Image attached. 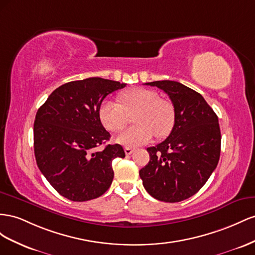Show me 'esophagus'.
Returning <instances> with one entry per match:
<instances>
[{"mask_svg":"<svg viewBox=\"0 0 255 255\" xmlns=\"http://www.w3.org/2000/svg\"><path fill=\"white\" fill-rule=\"evenodd\" d=\"M133 152V148H131V147H129V146H127V147H125V154L127 155V156H129V155H131Z\"/></svg>","mask_w":255,"mask_h":255,"instance_id":"34e87169","label":"esophagus"}]
</instances>
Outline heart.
Here are the masks:
<instances>
[{"mask_svg":"<svg viewBox=\"0 0 255 255\" xmlns=\"http://www.w3.org/2000/svg\"><path fill=\"white\" fill-rule=\"evenodd\" d=\"M120 103L105 100L99 107V118L110 131L119 132L133 116L135 125L123 131L116 141L127 146L147 143L151 137L168 135L175 124V109L169 100L147 89H131L120 94Z\"/></svg>","mask_w":255,"mask_h":255,"instance_id":"obj_1","label":"heart"}]
</instances>
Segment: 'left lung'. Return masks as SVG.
<instances>
[{
  "label": "left lung",
  "instance_id": "8db88e82",
  "mask_svg": "<svg viewBox=\"0 0 255 255\" xmlns=\"http://www.w3.org/2000/svg\"><path fill=\"white\" fill-rule=\"evenodd\" d=\"M145 84L168 94L175 109V124L163 142L147 148L149 161L140 170V177L152 198L168 203L184 201L205 185L219 161L218 116L201 94L179 82Z\"/></svg>",
  "mask_w": 255,
  "mask_h": 255
}]
</instances>
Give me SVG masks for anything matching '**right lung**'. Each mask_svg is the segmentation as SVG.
<instances>
[{
    "instance_id": "obj_1",
    "label": "right lung",
    "mask_w": 255,
    "mask_h": 255,
    "mask_svg": "<svg viewBox=\"0 0 255 255\" xmlns=\"http://www.w3.org/2000/svg\"><path fill=\"white\" fill-rule=\"evenodd\" d=\"M126 86L103 78L65 83L54 90L36 113L34 152L40 172L55 190L74 202L103 195L111 186L112 160L124 158L120 144L110 139L99 118L103 100Z\"/></svg>"
}]
</instances>
